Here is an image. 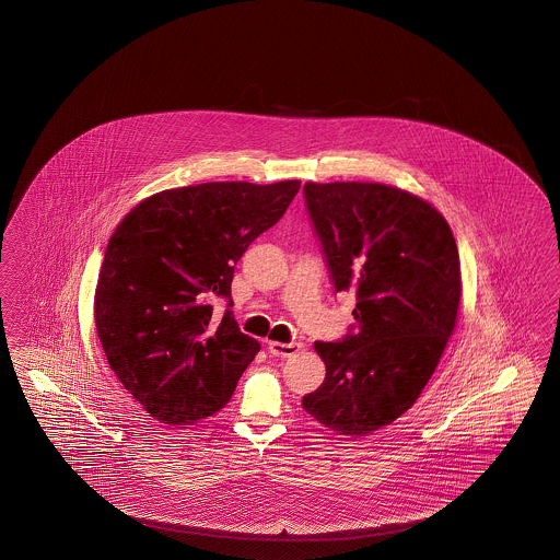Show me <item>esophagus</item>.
Listing matches in <instances>:
<instances>
[{
	"label": "esophagus",
	"mask_w": 560,
	"mask_h": 560,
	"mask_svg": "<svg viewBox=\"0 0 560 560\" xmlns=\"http://www.w3.org/2000/svg\"><path fill=\"white\" fill-rule=\"evenodd\" d=\"M302 349L300 342H279V340H271L269 342V351L275 357H291L295 355Z\"/></svg>",
	"instance_id": "1"
}]
</instances>
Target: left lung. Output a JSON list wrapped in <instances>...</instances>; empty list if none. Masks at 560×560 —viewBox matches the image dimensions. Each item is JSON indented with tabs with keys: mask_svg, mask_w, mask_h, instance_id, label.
Returning <instances> with one entry per match:
<instances>
[{
	"mask_svg": "<svg viewBox=\"0 0 560 560\" xmlns=\"http://www.w3.org/2000/svg\"><path fill=\"white\" fill-rule=\"evenodd\" d=\"M305 205L337 291H353L355 332L316 342L326 365L302 405L359 438L417 402L458 323L456 240L421 197L380 183H305Z\"/></svg>",
	"mask_w": 560,
	"mask_h": 560,
	"instance_id": "left-lung-1",
	"label": "left lung"
}]
</instances>
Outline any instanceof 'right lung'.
<instances>
[{
	"mask_svg": "<svg viewBox=\"0 0 560 560\" xmlns=\"http://www.w3.org/2000/svg\"><path fill=\"white\" fill-rule=\"evenodd\" d=\"M300 180L203 183L168 188L136 205L108 240L94 320L110 370L150 417L192 424L236 390L260 345L240 332L234 267L285 213Z\"/></svg>",
	"mask_w": 560,
	"mask_h": 560,
	"instance_id": "right-lung-1",
	"label": "right lung"
}]
</instances>
